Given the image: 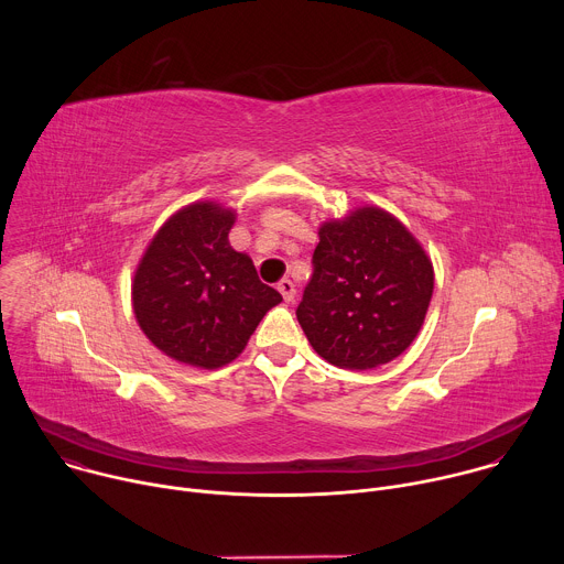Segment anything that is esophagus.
<instances>
[{
    "label": "esophagus",
    "mask_w": 564,
    "mask_h": 564,
    "mask_svg": "<svg viewBox=\"0 0 564 564\" xmlns=\"http://www.w3.org/2000/svg\"><path fill=\"white\" fill-rule=\"evenodd\" d=\"M276 290L281 292V296L290 303V301H294V294H296V290H294V283L290 281V279H281L279 283H276Z\"/></svg>",
    "instance_id": "esophagus-1"
}]
</instances>
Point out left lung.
Here are the masks:
<instances>
[{
	"mask_svg": "<svg viewBox=\"0 0 564 564\" xmlns=\"http://www.w3.org/2000/svg\"><path fill=\"white\" fill-rule=\"evenodd\" d=\"M433 296V265L413 234L377 207L318 229L312 279L296 318L333 366L377 368L417 337Z\"/></svg>",
	"mask_w": 564,
	"mask_h": 564,
	"instance_id": "1",
	"label": "left lung"
}]
</instances>
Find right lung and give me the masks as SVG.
I'll list each match as a JSON object with an SVG mask.
<instances>
[{
	"mask_svg": "<svg viewBox=\"0 0 564 564\" xmlns=\"http://www.w3.org/2000/svg\"><path fill=\"white\" fill-rule=\"evenodd\" d=\"M234 212L196 203L174 214L147 248L133 279V312L149 341L196 368L243 352L283 296L261 283L250 257L234 252Z\"/></svg>",
	"mask_w": 564,
	"mask_h": 564,
	"instance_id": "1",
	"label": "right lung"
}]
</instances>
